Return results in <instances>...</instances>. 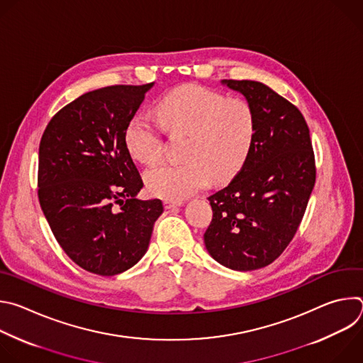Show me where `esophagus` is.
<instances>
[{
	"label": "esophagus",
	"instance_id": "1",
	"mask_svg": "<svg viewBox=\"0 0 363 363\" xmlns=\"http://www.w3.org/2000/svg\"><path fill=\"white\" fill-rule=\"evenodd\" d=\"M182 203H184L182 201H169V199H167L164 202V206L167 210H174V208H178V206H181Z\"/></svg>",
	"mask_w": 363,
	"mask_h": 363
}]
</instances>
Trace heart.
Wrapping results in <instances>:
<instances>
[{
	"label": "heart",
	"instance_id": "1",
	"mask_svg": "<svg viewBox=\"0 0 363 363\" xmlns=\"http://www.w3.org/2000/svg\"><path fill=\"white\" fill-rule=\"evenodd\" d=\"M165 128L188 133L182 164H162L145 174L150 195L179 201L206 185L234 177L251 152L257 122L244 100L196 84L181 86L165 94L157 105ZM126 147L143 165H155L162 155L158 126L147 116L135 115L125 132Z\"/></svg>",
	"mask_w": 363,
	"mask_h": 363
}]
</instances>
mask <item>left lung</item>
Here are the masks:
<instances>
[{
  "instance_id": "obj_1",
  "label": "left lung",
  "mask_w": 363,
  "mask_h": 363,
  "mask_svg": "<svg viewBox=\"0 0 363 363\" xmlns=\"http://www.w3.org/2000/svg\"><path fill=\"white\" fill-rule=\"evenodd\" d=\"M252 108L257 130L241 171L208 196L206 251L221 266L251 272L272 264L294 237L316 181L315 155L300 111L264 83L221 80Z\"/></svg>"
}]
</instances>
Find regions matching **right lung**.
<instances>
[{
  "mask_svg": "<svg viewBox=\"0 0 363 363\" xmlns=\"http://www.w3.org/2000/svg\"><path fill=\"white\" fill-rule=\"evenodd\" d=\"M155 83L82 94L51 119L38 149V199L56 240L86 272L115 276L149 247L161 199L136 198L142 178L125 132Z\"/></svg>",
  "mask_w": 363,
  "mask_h": 363,
  "instance_id": "1",
  "label": "right lung"
}]
</instances>
